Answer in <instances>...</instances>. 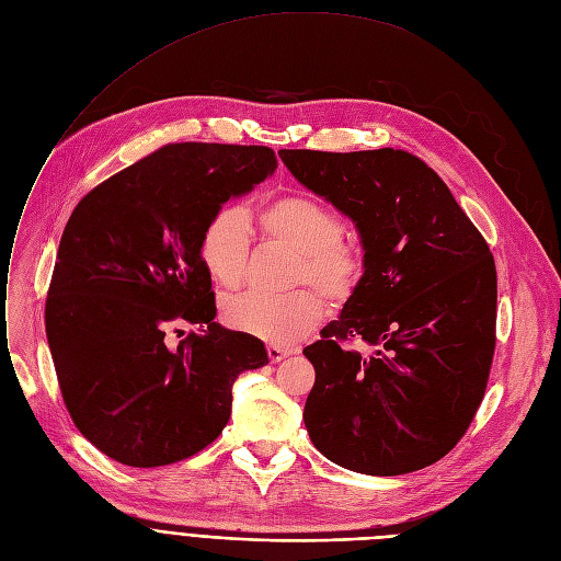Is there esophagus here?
I'll list each match as a JSON object with an SVG mask.
<instances>
[{
	"label": "esophagus",
	"instance_id": "1",
	"mask_svg": "<svg viewBox=\"0 0 561 561\" xmlns=\"http://www.w3.org/2000/svg\"><path fill=\"white\" fill-rule=\"evenodd\" d=\"M289 355H291V351H289V348L274 346V343H270V346H267V357H270L274 364L283 362V359H285V357H289Z\"/></svg>",
	"mask_w": 561,
	"mask_h": 561
}]
</instances>
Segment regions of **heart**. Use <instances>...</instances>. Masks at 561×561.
<instances>
[{
    "label": "heart",
    "instance_id": "1",
    "mask_svg": "<svg viewBox=\"0 0 561 561\" xmlns=\"http://www.w3.org/2000/svg\"><path fill=\"white\" fill-rule=\"evenodd\" d=\"M257 229L265 240H276L298 253L291 285L310 283L330 304L343 306L357 294L366 276V249L343 236L341 215L314 195H283L257 210ZM251 251L247 215L236 206L210 213L199 233V261L206 274L222 287L244 280ZM325 306L314 289L300 287L287 294H242L229 298L222 319L229 328L247 332L274 346H291L306 339L323 319Z\"/></svg>",
    "mask_w": 561,
    "mask_h": 561
}]
</instances>
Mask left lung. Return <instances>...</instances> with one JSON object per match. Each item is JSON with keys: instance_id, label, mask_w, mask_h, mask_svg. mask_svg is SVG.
<instances>
[{"instance_id": "1", "label": "left lung", "mask_w": 561, "mask_h": 561, "mask_svg": "<svg viewBox=\"0 0 561 561\" xmlns=\"http://www.w3.org/2000/svg\"><path fill=\"white\" fill-rule=\"evenodd\" d=\"M291 175L357 222L366 276L306 346L317 379L304 420L332 462L398 477L465 436L496 348L494 255L420 157L280 150Z\"/></svg>"}]
</instances>
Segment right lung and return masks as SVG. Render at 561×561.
Segmentation results:
<instances>
[{
    "label": "right lung",
    "mask_w": 561,
    "mask_h": 561,
    "mask_svg": "<svg viewBox=\"0 0 561 561\" xmlns=\"http://www.w3.org/2000/svg\"><path fill=\"white\" fill-rule=\"evenodd\" d=\"M276 168L265 146L168 144L73 208L47 291V339L76 428L116 462L195 456L227 426L236 377L270 364L261 339L213 321L199 233ZM182 324L196 330L172 342Z\"/></svg>",
    "instance_id": "add662e5"
}]
</instances>
